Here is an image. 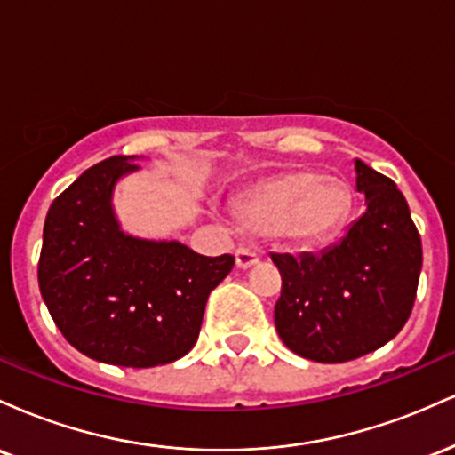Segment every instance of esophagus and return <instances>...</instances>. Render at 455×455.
I'll list each match as a JSON object with an SVG mask.
<instances>
[{
    "mask_svg": "<svg viewBox=\"0 0 455 455\" xmlns=\"http://www.w3.org/2000/svg\"><path fill=\"white\" fill-rule=\"evenodd\" d=\"M259 259L260 254L254 248H237V252H235V260H237L239 269L252 267Z\"/></svg>",
    "mask_w": 455,
    "mask_h": 455,
    "instance_id": "34e87169",
    "label": "esophagus"
}]
</instances>
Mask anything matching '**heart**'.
Returning a JSON list of instances; mask_svg holds the SVG:
<instances>
[{"instance_id":"heart-1","label":"heart","mask_w":455,"mask_h":455,"mask_svg":"<svg viewBox=\"0 0 455 455\" xmlns=\"http://www.w3.org/2000/svg\"><path fill=\"white\" fill-rule=\"evenodd\" d=\"M353 210L344 181L315 171H295L265 181L242 205V218L259 233L297 243H323L342 231Z\"/></svg>"}]
</instances>
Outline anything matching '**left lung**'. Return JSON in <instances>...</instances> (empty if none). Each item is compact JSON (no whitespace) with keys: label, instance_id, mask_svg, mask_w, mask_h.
I'll list each match as a JSON object with an SVG mask.
<instances>
[{"label":"left lung","instance_id":"1","mask_svg":"<svg viewBox=\"0 0 455 455\" xmlns=\"http://www.w3.org/2000/svg\"><path fill=\"white\" fill-rule=\"evenodd\" d=\"M368 210L321 254L271 257L282 275L274 321L291 351L344 363L387 344L409 321L421 271V237L389 177L355 162Z\"/></svg>","mask_w":455,"mask_h":455}]
</instances>
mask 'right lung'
<instances>
[{"mask_svg": "<svg viewBox=\"0 0 455 455\" xmlns=\"http://www.w3.org/2000/svg\"><path fill=\"white\" fill-rule=\"evenodd\" d=\"M137 156H111L51 203L38 260L40 293L76 351L124 368L184 357L196 344L207 297L233 269L180 242H145L119 231L115 181Z\"/></svg>", "mask_w": 455, "mask_h": 455, "instance_id": "obj_1", "label": "right lung"}]
</instances>
